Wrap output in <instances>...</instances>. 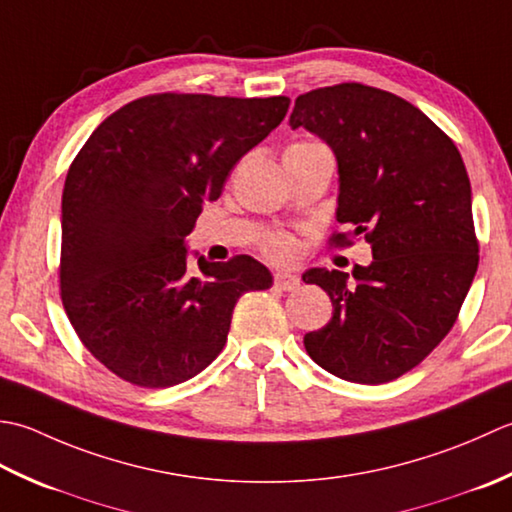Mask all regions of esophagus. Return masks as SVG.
Listing matches in <instances>:
<instances>
[{
	"mask_svg": "<svg viewBox=\"0 0 512 512\" xmlns=\"http://www.w3.org/2000/svg\"><path fill=\"white\" fill-rule=\"evenodd\" d=\"M274 285L283 291H296L300 287V278L294 274H287V271H276Z\"/></svg>",
	"mask_w": 512,
	"mask_h": 512,
	"instance_id": "obj_1",
	"label": "esophagus"
}]
</instances>
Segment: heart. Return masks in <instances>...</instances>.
Returning a JSON list of instances; mask_svg holds the SVG:
<instances>
[{
	"label": "heart",
	"instance_id": "heart-1",
	"mask_svg": "<svg viewBox=\"0 0 512 512\" xmlns=\"http://www.w3.org/2000/svg\"><path fill=\"white\" fill-rule=\"evenodd\" d=\"M316 150H325V145H320L316 141H298V143H291L285 150V154L316 152ZM260 249H263V254L269 260H274V263H294L298 258L300 245L296 241V236H291L287 232H271L263 238V241H260Z\"/></svg>",
	"mask_w": 512,
	"mask_h": 512
}]
</instances>
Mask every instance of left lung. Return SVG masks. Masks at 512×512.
I'll use <instances>...</instances> for the list:
<instances>
[{
    "label": "left lung",
    "mask_w": 512,
    "mask_h": 512,
    "mask_svg": "<svg viewBox=\"0 0 512 512\" xmlns=\"http://www.w3.org/2000/svg\"><path fill=\"white\" fill-rule=\"evenodd\" d=\"M338 159V223L371 243L373 263L311 269L333 316L305 349L342 380L384 384L417 367L453 329L479 263L471 181L455 143L387 90L338 83L305 92L289 117ZM351 245L349 234L333 236Z\"/></svg>",
    "instance_id": "obj_1"
}]
</instances>
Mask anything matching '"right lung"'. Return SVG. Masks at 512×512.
Segmentation results:
<instances>
[{"instance_id": "add662e5", "label": "right lung", "mask_w": 512, "mask_h": 512, "mask_svg": "<svg viewBox=\"0 0 512 512\" xmlns=\"http://www.w3.org/2000/svg\"><path fill=\"white\" fill-rule=\"evenodd\" d=\"M289 97H141L72 161L61 196V302L103 367L143 389L201 373L223 351L245 291L269 289L252 256L187 265L185 236L229 172L278 128Z\"/></svg>"}]
</instances>
